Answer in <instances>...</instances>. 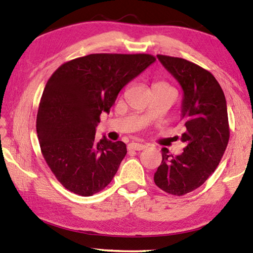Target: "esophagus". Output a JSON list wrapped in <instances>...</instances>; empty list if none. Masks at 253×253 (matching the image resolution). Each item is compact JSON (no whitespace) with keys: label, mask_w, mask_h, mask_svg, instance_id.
<instances>
[{"label":"esophagus","mask_w":253,"mask_h":253,"mask_svg":"<svg viewBox=\"0 0 253 253\" xmlns=\"http://www.w3.org/2000/svg\"><path fill=\"white\" fill-rule=\"evenodd\" d=\"M146 147L144 144L139 143H130L128 145V149H132V151H143V149Z\"/></svg>","instance_id":"34e87169"}]
</instances>
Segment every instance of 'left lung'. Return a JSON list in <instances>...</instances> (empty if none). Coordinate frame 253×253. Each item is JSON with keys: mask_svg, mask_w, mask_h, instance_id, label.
Here are the masks:
<instances>
[{"mask_svg": "<svg viewBox=\"0 0 253 253\" xmlns=\"http://www.w3.org/2000/svg\"><path fill=\"white\" fill-rule=\"evenodd\" d=\"M183 89L182 119L185 144L181 155L162 149L154 182L166 193L182 196L211 176L228 146L230 127L224 92L211 72L185 59L157 54Z\"/></svg>", "mask_w": 253, "mask_h": 253, "instance_id": "1", "label": "left lung"}]
</instances>
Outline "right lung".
Wrapping results in <instances>:
<instances>
[{
	"label": "right lung",
	"instance_id": "add662e5",
	"mask_svg": "<svg viewBox=\"0 0 253 253\" xmlns=\"http://www.w3.org/2000/svg\"><path fill=\"white\" fill-rule=\"evenodd\" d=\"M152 54L93 53L65 62L50 77L37 115L41 153L67 190L91 196L108 185L125 157V143L97 140L102 111L155 61Z\"/></svg>",
	"mask_w": 253,
	"mask_h": 253
}]
</instances>
